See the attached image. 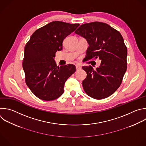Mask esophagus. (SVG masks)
Here are the masks:
<instances>
[{"mask_svg":"<svg viewBox=\"0 0 146 146\" xmlns=\"http://www.w3.org/2000/svg\"><path fill=\"white\" fill-rule=\"evenodd\" d=\"M76 68H77V70H78L79 69H81V65H80V64H77V65H76Z\"/></svg>","mask_w":146,"mask_h":146,"instance_id":"1","label":"esophagus"}]
</instances>
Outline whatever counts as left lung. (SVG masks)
I'll use <instances>...</instances> for the list:
<instances>
[{
    "mask_svg": "<svg viewBox=\"0 0 146 146\" xmlns=\"http://www.w3.org/2000/svg\"><path fill=\"white\" fill-rule=\"evenodd\" d=\"M75 33L87 40L86 61L99 58L100 66L94 70L82 66L87 74L82 81L85 93L100 100L112 95L120 86L127 68V48L121 34L107 23L94 22L81 25Z\"/></svg>",
    "mask_w": 146,
    "mask_h": 146,
    "instance_id": "left-lung-1",
    "label": "left lung"
}]
</instances>
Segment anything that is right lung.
I'll list each match as a JSON object with an SVG mask.
<instances>
[{
  "label": "right lung",
  "instance_id": "right-lung-1",
  "mask_svg": "<svg viewBox=\"0 0 146 146\" xmlns=\"http://www.w3.org/2000/svg\"><path fill=\"white\" fill-rule=\"evenodd\" d=\"M80 24L53 21L37 29L25 47V81L38 98L51 101L60 97L67 79L76 70L73 64L57 66L54 58L62 49L64 39Z\"/></svg>",
  "mask_w": 146,
  "mask_h": 146
}]
</instances>
